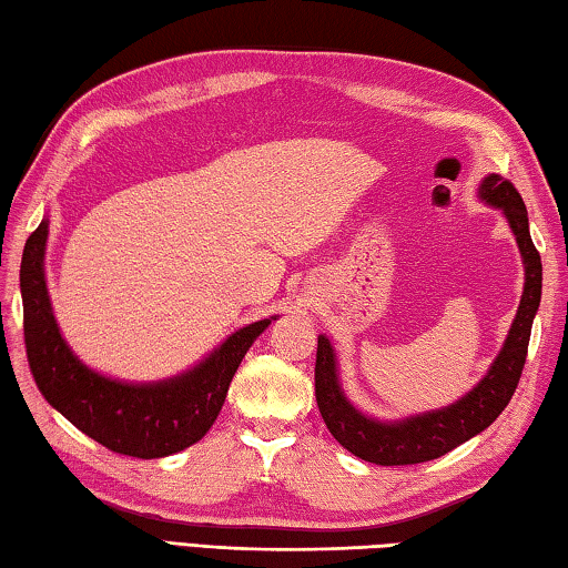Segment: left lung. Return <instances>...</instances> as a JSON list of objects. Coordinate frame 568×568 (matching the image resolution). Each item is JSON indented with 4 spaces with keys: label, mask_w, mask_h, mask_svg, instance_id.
Instances as JSON below:
<instances>
[{
    "label": "left lung",
    "mask_w": 568,
    "mask_h": 568,
    "mask_svg": "<svg viewBox=\"0 0 568 568\" xmlns=\"http://www.w3.org/2000/svg\"><path fill=\"white\" fill-rule=\"evenodd\" d=\"M480 197L504 210L526 265L521 305H518L516 321L508 331L504 351L498 353L488 376L454 406L403 423H378L361 416L345 400L338 376H335L333 348L328 338L321 335L318 353H315V400H318L321 416L333 438L353 456L378 466H410L444 456L491 426L498 413L508 406L518 381H521L531 323L538 303H541V255L528 233L526 205L511 180L488 175L480 185Z\"/></svg>",
    "instance_id": "1"
}]
</instances>
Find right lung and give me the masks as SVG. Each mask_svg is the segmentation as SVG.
<instances>
[{
  "mask_svg": "<svg viewBox=\"0 0 568 568\" xmlns=\"http://www.w3.org/2000/svg\"><path fill=\"white\" fill-rule=\"evenodd\" d=\"M47 220L27 237L22 253L24 348L37 388L50 406L114 454L162 458L197 444L223 408L230 381L253 341L271 321H257L220 345L185 376L152 386L102 378L74 358L57 331L44 285Z\"/></svg>",
  "mask_w": 568,
  "mask_h": 568,
  "instance_id": "add662e5",
  "label": "right lung"
}]
</instances>
